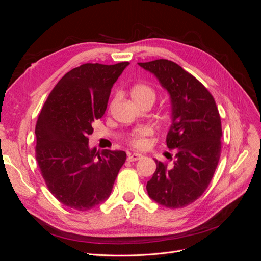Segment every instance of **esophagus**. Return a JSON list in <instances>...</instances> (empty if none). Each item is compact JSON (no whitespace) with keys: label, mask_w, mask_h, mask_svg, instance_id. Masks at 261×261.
<instances>
[{"label":"esophagus","mask_w":261,"mask_h":261,"mask_svg":"<svg viewBox=\"0 0 261 261\" xmlns=\"http://www.w3.org/2000/svg\"><path fill=\"white\" fill-rule=\"evenodd\" d=\"M140 158H143V155L139 154V153H133V154H128V155H127V160H128L129 162H134V161L139 160Z\"/></svg>","instance_id":"obj_1"}]
</instances>
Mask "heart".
Here are the masks:
<instances>
[{
	"label": "heart",
	"instance_id": "heart-1",
	"mask_svg": "<svg viewBox=\"0 0 261 261\" xmlns=\"http://www.w3.org/2000/svg\"><path fill=\"white\" fill-rule=\"evenodd\" d=\"M130 96L137 105L145 101H151L152 103L156 98V92L151 86L147 84H136L132 87ZM116 99V98H115ZM114 99V100H115ZM152 134V130L146 126L134 129L128 137V143L136 149H144L148 145L147 137Z\"/></svg>",
	"mask_w": 261,
	"mask_h": 261
}]
</instances>
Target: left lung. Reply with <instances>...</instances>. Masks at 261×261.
<instances>
[{"label": "left lung", "mask_w": 261, "mask_h": 261, "mask_svg": "<svg viewBox=\"0 0 261 261\" xmlns=\"http://www.w3.org/2000/svg\"><path fill=\"white\" fill-rule=\"evenodd\" d=\"M138 64L170 93L172 125L167 146L176 151L172 167L155 160L147 192L161 206L183 208L199 198L215 174L221 154V117L209 90L176 63L160 59Z\"/></svg>", "instance_id": "8db88e82"}]
</instances>
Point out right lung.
<instances>
[{
  "label": "right lung",
  "mask_w": 261,
  "mask_h": 261,
  "mask_svg": "<svg viewBox=\"0 0 261 261\" xmlns=\"http://www.w3.org/2000/svg\"><path fill=\"white\" fill-rule=\"evenodd\" d=\"M128 64L86 63L73 68L55 85L39 114L36 159L50 193L66 207L89 210L112 192L126 153L90 149L88 137Z\"/></svg>",
  "instance_id": "right-lung-1"
}]
</instances>
